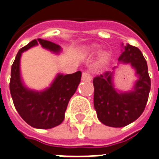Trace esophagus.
Segmentation results:
<instances>
[{
    "mask_svg": "<svg viewBox=\"0 0 159 159\" xmlns=\"http://www.w3.org/2000/svg\"><path fill=\"white\" fill-rule=\"evenodd\" d=\"M92 79V76H90L89 73L88 72H83V75H82V80L83 82H89Z\"/></svg>",
    "mask_w": 159,
    "mask_h": 159,
    "instance_id": "esophagus-1",
    "label": "esophagus"
}]
</instances>
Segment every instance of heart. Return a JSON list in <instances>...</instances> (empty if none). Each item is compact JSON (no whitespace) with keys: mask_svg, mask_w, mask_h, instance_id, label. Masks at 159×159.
Instances as JSON below:
<instances>
[{"mask_svg":"<svg viewBox=\"0 0 159 159\" xmlns=\"http://www.w3.org/2000/svg\"><path fill=\"white\" fill-rule=\"evenodd\" d=\"M90 50H91V51L93 52H97L100 51V48H98V47H94V48H92L90 49Z\"/></svg>","mask_w":159,"mask_h":159,"instance_id":"b5f03b06","label":"heart"}]
</instances>
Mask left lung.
I'll list each match as a JSON object with an SVG mask.
<instances>
[{
  "instance_id": "8db88e82",
  "label": "left lung",
  "mask_w": 159,
  "mask_h": 159,
  "mask_svg": "<svg viewBox=\"0 0 159 159\" xmlns=\"http://www.w3.org/2000/svg\"><path fill=\"white\" fill-rule=\"evenodd\" d=\"M119 63L129 64L138 77L129 91L115 88L113 71H106L95 76L93 106L97 117L107 126L121 128L133 123L145 110L151 89V79L146 59L139 49L129 44L123 46ZM116 67H113L114 70Z\"/></svg>"
}]
</instances>
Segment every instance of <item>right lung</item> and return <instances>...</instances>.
Returning <instances> with one entry per match:
<instances>
[{"instance_id": "add662e5", "label": "right lung", "mask_w": 159, "mask_h": 159, "mask_svg": "<svg viewBox=\"0 0 159 159\" xmlns=\"http://www.w3.org/2000/svg\"><path fill=\"white\" fill-rule=\"evenodd\" d=\"M38 44L56 54L61 52L60 46L40 38L22 48L12 66L10 92L20 117L33 128L48 129L58 126L65 119L66 108L81 82L82 72L78 70L67 75L59 73L51 85L42 91L27 88L21 77L20 59L25 51Z\"/></svg>"}]
</instances>
